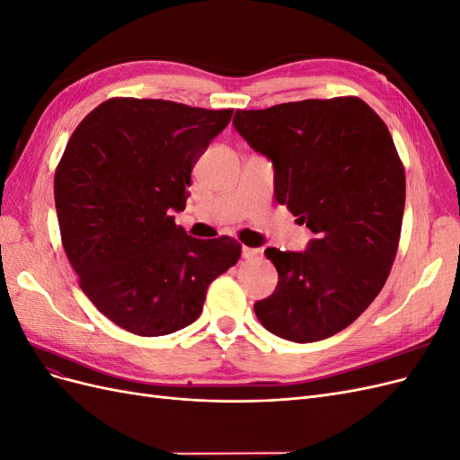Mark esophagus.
<instances>
[{
  "label": "esophagus",
  "mask_w": 460,
  "mask_h": 460,
  "mask_svg": "<svg viewBox=\"0 0 460 460\" xmlns=\"http://www.w3.org/2000/svg\"><path fill=\"white\" fill-rule=\"evenodd\" d=\"M242 257H243L245 261L259 259V257H261V249H255V247H247V245H243V247H242Z\"/></svg>",
  "instance_id": "obj_1"
}]
</instances>
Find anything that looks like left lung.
<instances>
[{
    "instance_id": "left-lung-1",
    "label": "left lung",
    "mask_w": 460,
    "mask_h": 460,
    "mask_svg": "<svg viewBox=\"0 0 460 460\" xmlns=\"http://www.w3.org/2000/svg\"><path fill=\"white\" fill-rule=\"evenodd\" d=\"M234 128L272 161L276 201L316 235L305 252H264L278 284L255 314L288 341L326 340L367 311L392 270L405 211L394 137L351 95L240 109Z\"/></svg>"
}]
</instances>
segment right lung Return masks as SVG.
<instances>
[{
  "mask_svg": "<svg viewBox=\"0 0 460 460\" xmlns=\"http://www.w3.org/2000/svg\"><path fill=\"white\" fill-rule=\"evenodd\" d=\"M232 113L113 97L65 147L53 182L65 253L97 311L136 336L190 326L208 284L240 259L235 240L191 238L172 217Z\"/></svg>",
  "mask_w": 460,
  "mask_h": 460,
  "instance_id": "right-lung-1",
  "label": "right lung"
}]
</instances>
